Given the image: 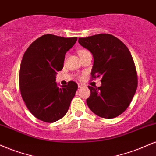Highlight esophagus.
Wrapping results in <instances>:
<instances>
[{
    "instance_id": "1",
    "label": "esophagus",
    "mask_w": 156,
    "mask_h": 156,
    "mask_svg": "<svg viewBox=\"0 0 156 156\" xmlns=\"http://www.w3.org/2000/svg\"><path fill=\"white\" fill-rule=\"evenodd\" d=\"M85 87V85H84V84H80V83L78 84L79 88H82V87Z\"/></svg>"
}]
</instances>
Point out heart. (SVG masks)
Wrapping results in <instances>:
<instances>
[{
    "label": "heart",
    "instance_id": "1",
    "mask_svg": "<svg viewBox=\"0 0 156 156\" xmlns=\"http://www.w3.org/2000/svg\"><path fill=\"white\" fill-rule=\"evenodd\" d=\"M87 50H85V49H81V50H79V51H78V54H79V55H80L83 54L84 52H87Z\"/></svg>",
    "mask_w": 156,
    "mask_h": 156
}]
</instances>
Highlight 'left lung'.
Segmentation results:
<instances>
[{
	"label": "left lung",
	"mask_w": 156,
	"mask_h": 156,
	"mask_svg": "<svg viewBox=\"0 0 156 156\" xmlns=\"http://www.w3.org/2000/svg\"><path fill=\"white\" fill-rule=\"evenodd\" d=\"M78 41L93 54L92 79L101 78L100 87L88 86L90 96L86 101L87 106L101 118L119 116L129 106L138 85L129 49L120 39L108 34L79 38Z\"/></svg>",
	"instance_id": "left-lung-1"
}]
</instances>
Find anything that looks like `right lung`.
<instances>
[{"mask_svg": "<svg viewBox=\"0 0 156 156\" xmlns=\"http://www.w3.org/2000/svg\"><path fill=\"white\" fill-rule=\"evenodd\" d=\"M77 38L46 34L33 42L23 57L20 90L29 111L38 120L54 122L66 114L78 88L70 81L58 87V71L63 68L65 55Z\"/></svg>", "mask_w": 156, "mask_h": 156, "instance_id": "obj_1", "label": "right lung"}]
</instances>
